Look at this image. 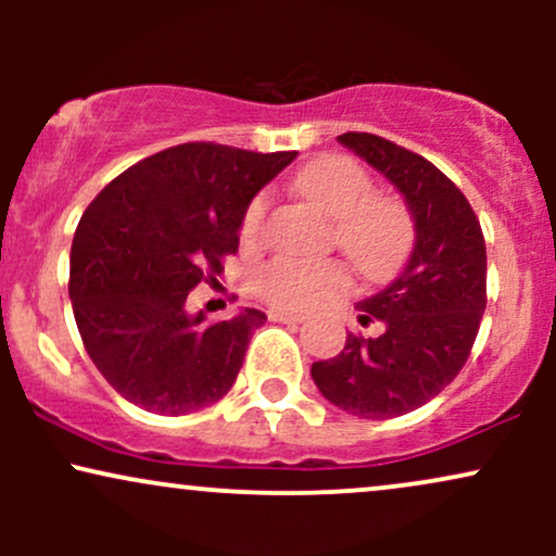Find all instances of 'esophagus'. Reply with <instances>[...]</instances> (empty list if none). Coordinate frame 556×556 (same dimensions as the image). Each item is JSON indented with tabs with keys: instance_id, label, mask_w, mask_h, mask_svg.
<instances>
[{
	"instance_id": "esophagus-1",
	"label": "esophagus",
	"mask_w": 556,
	"mask_h": 556,
	"mask_svg": "<svg viewBox=\"0 0 556 556\" xmlns=\"http://www.w3.org/2000/svg\"><path fill=\"white\" fill-rule=\"evenodd\" d=\"M269 318H271V321H279V324H292V327L303 324V318L292 316V314H285V311H271Z\"/></svg>"
}]
</instances>
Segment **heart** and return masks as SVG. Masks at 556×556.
Segmentation results:
<instances>
[{
  "instance_id": "b5f03b06",
  "label": "heart",
  "mask_w": 556,
  "mask_h": 556,
  "mask_svg": "<svg viewBox=\"0 0 556 556\" xmlns=\"http://www.w3.org/2000/svg\"><path fill=\"white\" fill-rule=\"evenodd\" d=\"M298 190L334 219V245L358 271L381 277L405 258L413 240L410 216L397 201L374 195V180L355 162L344 156L316 159L298 175ZM266 206L269 198L264 193L248 203L240 225L245 245L261 240ZM348 287V271L337 261L277 258L256 277L258 295L285 314H308Z\"/></svg>"
}]
</instances>
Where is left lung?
I'll return each instance as SVG.
<instances>
[{
	"label": "left lung",
	"instance_id": "obj_1",
	"mask_svg": "<svg viewBox=\"0 0 556 556\" xmlns=\"http://www.w3.org/2000/svg\"><path fill=\"white\" fill-rule=\"evenodd\" d=\"M337 140L400 190L416 240L397 277L355 305L361 324H384L381 334H348L311 376L350 416L397 418L437 397L468 361L486 311V242L468 198L424 156L371 132Z\"/></svg>",
	"mask_w": 556,
	"mask_h": 556
}]
</instances>
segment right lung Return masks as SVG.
Masks as SVG:
<instances>
[{
  "mask_svg": "<svg viewBox=\"0 0 556 556\" xmlns=\"http://www.w3.org/2000/svg\"><path fill=\"white\" fill-rule=\"evenodd\" d=\"M295 156L182 143L132 164L80 216L70 251L75 324L127 402L188 416L232 389L266 314L242 308L206 327L185 300L238 251L248 203Z\"/></svg>",
  "mask_w": 556,
  "mask_h": 556,
  "instance_id": "right-lung-1",
  "label": "right lung"
}]
</instances>
